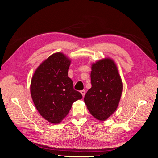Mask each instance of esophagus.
Listing matches in <instances>:
<instances>
[{"label":"esophagus","instance_id":"obj_1","mask_svg":"<svg viewBox=\"0 0 158 158\" xmlns=\"http://www.w3.org/2000/svg\"><path fill=\"white\" fill-rule=\"evenodd\" d=\"M81 94H82L83 97H84L85 95V90H81Z\"/></svg>","mask_w":158,"mask_h":158}]
</instances>
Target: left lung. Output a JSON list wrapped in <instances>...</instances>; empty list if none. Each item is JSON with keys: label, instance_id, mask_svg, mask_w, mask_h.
<instances>
[{"label": "left lung", "instance_id": "1", "mask_svg": "<svg viewBox=\"0 0 158 158\" xmlns=\"http://www.w3.org/2000/svg\"><path fill=\"white\" fill-rule=\"evenodd\" d=\"M91 87L84 101L94 118L105 121L118 108L123 84L117 65L111 58H104L93 64Z\"/></svg>", "mask_w": 158, "mask_h": 158}]
</instances>
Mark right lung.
I'll use <instances>...</instances> for the list:
<instances>
[{"label":"right lung","instance_id":"obj_1","mask_svg":"<svg viewBox=\"0 0 158 158\" xmlns=\"http://www.w3.org/2000/svg\"><path fill=\"white\" fill-rule=\"evenodd\" d=\"M71 60L62 52L52 54L35 71L30 91L33 103L46 120L60 123L69 113L72 104L83 98L74 90L68 76Z\"/></svg>","mask_w":158,"mask_h":158}]
</instances>
